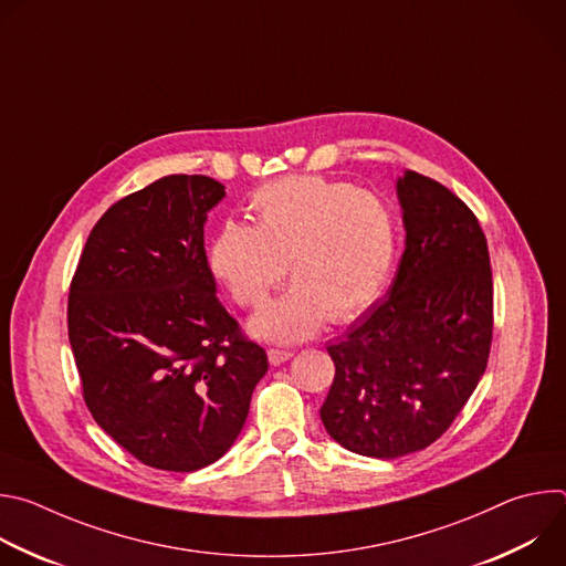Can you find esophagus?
<instances>
[{
    "label": "esophagus",
    "instance_id": "esophagus-1",
    "mask_svg": "<svg viewBox=\"0 0 566 566\" xmlns=\"http://www.w3.org/2000/svg\"><path fill=\"white\" fill-rule=\"evenodd\" d=\"M291 356H293V352H289V349H277V347H271V349H269V363H271L273 367L286 363Z\"/></svg>",
    "mask_w": 566,
    "mask_h": 566
}]
</instances>
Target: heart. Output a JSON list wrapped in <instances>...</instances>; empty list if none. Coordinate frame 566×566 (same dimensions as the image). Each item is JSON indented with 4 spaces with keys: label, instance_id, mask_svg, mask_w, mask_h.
I'll return each mask as SVG.
<instances>
[{
    "label": "heart",
    "instance_id": "b5f03b06",
    "mask_svg": "<svg viewBox=\"0 0 566 566\" xmlns=\"http://www.w3.org/2000/svg\"><path fill=\"white\" fill-rule=\"evenodd\" d=\"M255 226L226 221L212 239L210 269L232 300L258 308L286 280L295 282L253 319V332L293 343L360 315L382 291L396 221L376 195L322 177L275 179L251 197Z\"/></svg>",
    "mask_w": 566,
    "mask_h": 566
}]
</instances>
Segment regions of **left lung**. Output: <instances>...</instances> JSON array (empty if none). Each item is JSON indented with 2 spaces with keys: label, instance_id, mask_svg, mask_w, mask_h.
Wrapping results in <instances>:
<instances>
[{
  "label": "left lung",
  "instance_id": "8db88e82",
  "mask_svg": "<svg viewBox=\"0 0 566 566\" xmlns=\"http://www.w3.org/2000/svg\"><path fill=\"white\" fill-rule=\"evenodd\" d=\"M406 251L387 291L327 352L336 365L319 419L343 448L396 459L434 443L486 371L493 271L474 212L408 170L396 181Z\"/></svg>",
  "mask_w": 566,
  "mask_h": 566
}]
</instances>
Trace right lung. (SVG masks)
I'll list each match as a JSON object with an SVG mask.
<instances>
[{
    "instance_id": "add662e5",
    "label": "right lung",
    "mask_w": 566,
    "mask_h": 566,
    "mask_svg": "<svg viewBox=\"0 0 566 566\" xmlns=\"http://www.w3.org/2000/svg\"><path fill=\"white\" fill-rule=\"evenodd\" d=\"M223 197L203 175H170L123 197L90 232L69 289L87 408L158 470L192 472L226 454L269 369L214 295L203 223Z\"/></svg>"
}]
</instances>
